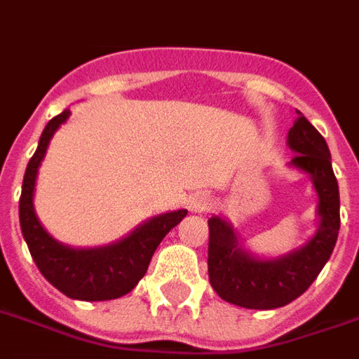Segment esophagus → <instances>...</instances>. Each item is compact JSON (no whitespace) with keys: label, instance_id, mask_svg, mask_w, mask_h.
<instances>
[{"label":"esophagus","instance_id":"esophagus-1","mask_svg":"<svg viewBox=\"0 0 359 359\" xmlns=\"http://www.w3.org/2000/svg\"><path fill=\"white\" fill-rule=\"evenodd\" d=\"M212 208V201H210L208 195L204 193H196L189 198V210L191 212H206V210Z\"/></svg>","mask_w":359,"mask_h":359}]
</instances>
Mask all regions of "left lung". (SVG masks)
I'll return each mask as SVG.
<instances>
[{
    "label": "left lung",
    "mask_w": 359,
    "mask_h": 359,
    "mask_svg": "<svg viewBox=\"0 0 359 359\" xmlns=\"http://www.w3.org/2000/svg\"><path fill=\"white\" fill-rule=\"evenodd\" d=\"M287 145L295 153L290 164L312 177L320 225L303 248L276 259H259L242 248L231 223L217 215L210 217V284L223 301L236 306L271 311L292 303L311 287L335 248L341 201L330 147L301 111L287 132Z\"/></svg>",
    "instance_id": "8db88e82"
}]
</instances>
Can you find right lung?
<instances>
[{
  "instance_id": "1",
  "label": "right lung",
  "mask_w": 359,
  "mask_h": 359,
  "mask_svg": "<svg viewBox=\"0 0 359 359\" xmlns=\"http://www.w3.org/2000/svg\"><path fill=\"white\" fill-rule=\"evenodd\" d=\"M69 117L64 109L47 123L34 157L24 174L22 195L18 202L20 229L32 257L45 278L58 292L79 301H109L132 292L144 278L151 257L170 229L187 215V210H176L151 217L136 227L123 241L102 248H69L55 241L43 229L34 210V189L39 164L47 153L48 142L62 123Z\"/></svg>"
}]
</instances>
